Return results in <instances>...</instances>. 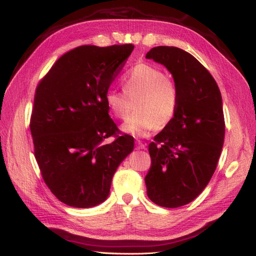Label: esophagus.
Instances as JSON below:
<instances>
[{
	"label": "esophagus",
	"instance_id": "obj_1",
	"mask_svg": "<svg viewBox=\"0 0 256 256\" xmlns=\"http://www.w3.org/2000/svg\"><path fill=\"white\" fill-rule=\"evenodd\" d=\"M135 148H136V150H145L146 145L140 142V140H136V142H135Z\"/></svg>",
	"mask_w": 256,
	"mask_h": 256
}]
</instances>
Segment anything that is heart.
Returning <instances> with one entry per match:
<instances>
[{
    "label": "heart",
    "mask_w": 256,
    "mask_h": 256,
    "mask_svg": "<svg viewBox=\"0 0 256 256\" xmlns=\"http://www.w3.org/2000/svg\"><path fill=\"white\" fill-rule=\"evenodd\" d=\"M124 91L110 89L106 94L108 111L114 118L124 120L135 111L123 125V131L136 136H146L165 126L175 116L178 108V89L172 78L154 64H136L122 77Z\"/></svg>",
    "instance_id": "1"
}]
</instances>
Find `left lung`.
<instances>
[{
    "instance_id": "8db88e82",
    "label": "left lung",
    "mask_w": 256,
    "mask_h": 256,
    "mask_svg": "<svg viewBox=\"0 0 256 256\" xmlns=\"http://www.w3.org/2000/svg\"><path fill=\"white\" fill-rule=\"evenodd\" d=\"M146 58L164 64L178 89L175 116L148 145L146 192L156 204L178 208L202 192L218 165L226 132L222 98L211 74L180 48L154 47Z\"/></svg>"
}]
</instances>
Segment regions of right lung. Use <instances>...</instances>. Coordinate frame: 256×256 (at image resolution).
<instances>
[{
  "label": "right lung",
  "mask_w": 256,
  "mask_h": 256,
  "mask_svg": "<svg viewBox=\"0 0 256 256\" xmlns=\"http://www.w3.org/2000/svg\"><path fill=\"white\" fill-rule=\"evenodd\" d=\"M133 48H74L36 86L30 123L35 158L47 187L70 206L103 202L118 166L133 150V136L118 128L106 102ZM111 136L112 143L104 144Z\"/></svg>",
  "instance_id": "1"
}]
</instances>
